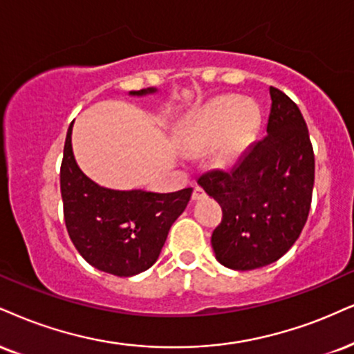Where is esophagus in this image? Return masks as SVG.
Segmentation results:
<instances>
[{
	"label": "esophagus",
	"instance_id": "1",
	"mask_svg": "<svg viewBox=\"0 0 354 354\" xmlns=\"http://www.w3.org/2000/svg\"><path fill=\"white\" fill-rule=\"evenodd\" d=\"M205 197H207V194H205L203 189H200V187H195L194 194H192V198H194L195 202H198V200H203Z\"/></svg>",
	"mask_w": 354,
	"mask_h": 354
}]
</instances>
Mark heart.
<instances>
[{
    "label": "heart",
    "mask_w": 354,
    "mask_h": 354,
    "mask_svg": "<svg viewBox=\"0 0 354 354\" xmlns=\"http://www.w3.org/2000/svg\"><path fill=\"white\" fill-rule=\"evenodd\" d=\"M259 123V113L252 103L236 98H221L208 103L189 120L185 128V151L198 152L216 146L223 137L221 157L233 159L248 142Z\"/></svg>",
    "instance_id": "obj_1"
}]
</instances>
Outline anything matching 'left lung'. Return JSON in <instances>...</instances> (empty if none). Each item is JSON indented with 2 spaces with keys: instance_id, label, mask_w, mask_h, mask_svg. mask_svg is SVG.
I'll list each match as a JSON object with an SVG mask.
<instances>
[{
  "instance_id": "left-lung-1",
  "label": "left lung",
  "mask_w": 354,
  "mask_h": 354,
  "mask_svg": "<svg viewBox=\"0 0 354 354\" xmlns=\"http://www.w3.org/2000/svg\"><path fill=\"white\" fill-rule=\"evenodd\" d=\"M268 136L251 144L230 172L198 178L223 210L212 234L218 263L234 270L281 259L297 241L310 212L315 156L299 106L270 86Z\"/></svg>"
}]
</instances>
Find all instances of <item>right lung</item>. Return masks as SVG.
<instances>
[{"mask_svg":"<svg viewBox=\"0 0 354 354\" xmlns=\"http://www.w3.org/2000/svg\"><path fill=\"white\" fill-rule=\"evenodd\" d=\"M154 91L144 88L131 95ZM60 194L68 236L82 257L103 272L131 277L156 263L170 226L189 203L192 189L154 194L100 187L75 162L71 124L60 165Z\"/></svg>","mask_w":354,"mask_h":354,"instance_id":"obj_1","label":"right lung"}]
</instances>
